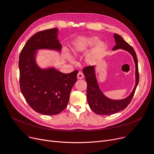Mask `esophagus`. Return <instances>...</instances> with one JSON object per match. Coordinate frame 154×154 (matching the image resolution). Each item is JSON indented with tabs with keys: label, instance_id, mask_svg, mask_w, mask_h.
I'll list each match as a JSON object with an SVG mask.
<instances>
[{
	"label": "esophagus",
	"instance_id": "1",
	"mask_svg": "<svg viewBox=\"0 0 154 154\" xmlns=\"http://www.w3.org/2000/svg\"><path fill=\"white\" fill-rule=\"evenodd\" d=\"M77 78L78 79H83L84 78V75L83 74L82 72H79V73H78V75H77Z\"/></svg>",
	"mask_w": 154,
	"mask_h": 154
}]
</instances>
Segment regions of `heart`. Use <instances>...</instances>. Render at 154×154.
Masks as SVG:
<instances>
[{
    "mask_svg": "<svg viewBox=\"0 0 154 154\" xmlns=\"http://www.w3.org/2000/svg\"><path fill=\"white\" fill-rule=\"evenodd\" d=\"M93 49L87 56L86 61L88 65H93L96 63L97 60L100 58L104 51L106 49V45L105 42L100 41L97 37H80L75 43L74 54L76 56H79L88 51L89 50ZM68 60L72 63H75V61L71 57H68Z\"/></svg>",
    "mask_w": 154,
    "mask_h": 154,
    "instance_id": "obj_1",
    "label": "heart"
}]
</instances>
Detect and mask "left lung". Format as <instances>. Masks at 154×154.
Instances as JSON below:
<instances>
[{"mask_svg": "<svg viewBox=\"0 0 154 154\" xmlns=\"http://www.w3.org/2000/svg\"><path fill=\"white\" fill-rule=\"evenodd\" d=\"M114 38L116 45L112 50L119 49L125 50L131 54L134 59L135 65V83L132 91L128 97L122 99H110L104 95L99 88L96 75L95 66L85 68L83 72L87 82L88 103L93 111L99 115H111L124 110L131 103L139 83V76L136 53L121 36L114 33Z\"/></svg>", "mask_w": 154, "mask_h": 154, "instance_id": "8db88e82", "label": "left lung"}]
</instances>
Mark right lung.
Segmentation results:
<instances>
[{
  "label": "right lung",
  "mask_w": 154,
  "mask_h": 154,
  "mask_svg": "<svg viewBox=\"0 0 154 154\" xmlns=\"http://www.w3.org/2000/svg\"><path fill=\"white\" fill-rule=\"evenodd\" d=\"M58 29L39 32L26 42L19 56L21 92L32 109L43 115H55L68 105L71 90L77 81L78 70L63 73L55 67L42 68L37 62V51L61 53Z\"/></svg>",
  "instance_id": "1"
}]
</instances>
